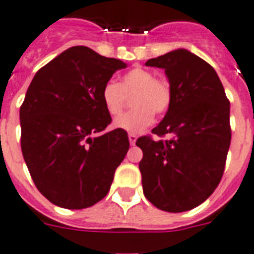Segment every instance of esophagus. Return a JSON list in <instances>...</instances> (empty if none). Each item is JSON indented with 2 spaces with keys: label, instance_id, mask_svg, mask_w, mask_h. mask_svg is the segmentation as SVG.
<instances>
[{
  "label": "esophagus",
  "instance_id": "34e87169",
  "mask_svg": "<svg viewBox=\"0 0 254 254\" xmlns=\"http://www.w3.org/2000/svg\"><path fill=\"white\" fill-rule=\"evenodd\" d=\"M136 139H138V136H136L135 134H129V141L131 145H134V144H135Z\"/></svg>",
  "mask_w": 254,
  "mask_h": 254
}]
</instances>
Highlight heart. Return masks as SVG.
I'll return each mask as SVG.
<instances>
[{
	"instance_id": "heart-1",
	"label": "heart",
	"mask_w": 254,
	"mask_h": 254,
	"mask_svg": "<svg viewBox=\"0 0 254 254\" xmlns=\"http://www.w3.org/2000/svg\"><path fill=\"white\" fill-rule=\"evenodd\" d=\"M135 93L132 99L134 110L114 122L116 129L130 134H139L154 120V113L162 115L172 104V87L166 78H157L147 68L135 67L127 70L120 83L107 81L101 91V101L110 116L122 114L125 106V95Z\"/></svg>"
}]
</instances>
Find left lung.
I'll list each match as a JSON object with an SVG mask.
<instances>
[{"label":"left lung","instance_id":"left-lung-1","mask_svg":"<svg viewBox=\"0 0 254 254\" xmlns=\"http://www.w3.org/2000/svg\"><path fill=\"white\" fill-rule=\"evenodd\" d=\"M145 65L164 69L172 104L152 130L171 138L136 140L143 150V192L158 209L187 211L202 204L223 177L232 139L230 104L215 69L190 50H172Z\"/></svg>","mask_w":254,"mask_h":254}]
</instances>
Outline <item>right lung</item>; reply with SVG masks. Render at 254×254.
<instances>
[{
	"mask_svg": "<svg viewBox=\"0 0 254 254\" xmlns=\"http://www.w3.org/2000/svg\"><path fill=\"white\" fill-rule=\"evenodd\" d=\"M127 67L87 47H72L34 76L20 107L21 150L34 184L52 204L84 209L109 192L129 139L120 129L102 132L111 116L101 91Z\"/></svg>",
	"mask_w": 254,
	"mask_h": 254,
	"instance_id": "add662e5",
	"label": "right lung"
}]
</instances>
